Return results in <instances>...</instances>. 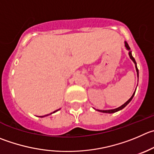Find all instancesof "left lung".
<instances>
[{
  "mask_svg": "<svg viewBox=\"0 0 154 154\" xmlns=\"http://www.w3.org/2000/svg\"><path fill=\"white\" fill-rule=\"evenodd\" d=\"M125 48H126V50H128V55H129V57H130V59H131V60L133 61V63H134V65H135L136 72H137V78H138V69H137V63H136V61H135V60H134V58L133 57H132V54H131V50H130V48H129V46H128V43H127L126 42H125ZM135 91H136V90H135ZM135 91H134V93H133L132 96H131V97H130V99H129V100H127V101L125 102V103H124V104H122V106H119V107H118V108H116V109H107V110H101V109H96V110L99 111V112H105V113H114V112H118V111L121 110V109H123V108H125V106H126L127 105H128V103H130V101H131V100H132L133 97H134V94H135Z\"/></svg>",
  "mask_w": 154,
  "mask_h": 154,
  "instance_id": "left-lung-1",
  "label": "left lung"
}]
</instances>
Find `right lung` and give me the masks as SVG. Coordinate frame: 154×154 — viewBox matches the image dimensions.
<instances>
[{
    "mask_svg": "<svg viewBox=\"0 0 154 154\" xmlns=\"http://www.w3.org/2000/svg\"><path fill=\"white\" fill-rule=\"evenodd\" d=\"M58 110H60V109H57V110H56V111H54V112H51V113H50V114H48V115H45V116H40V117H45V116H48V115H51V114H52V113H54V112H57V111H58Z\"/></svg>",
    "mask_w": 154,
    "mask_h": 154,
    "instance_id": "right-lung-1",
    "label": "right lung"
}]
</instances>
